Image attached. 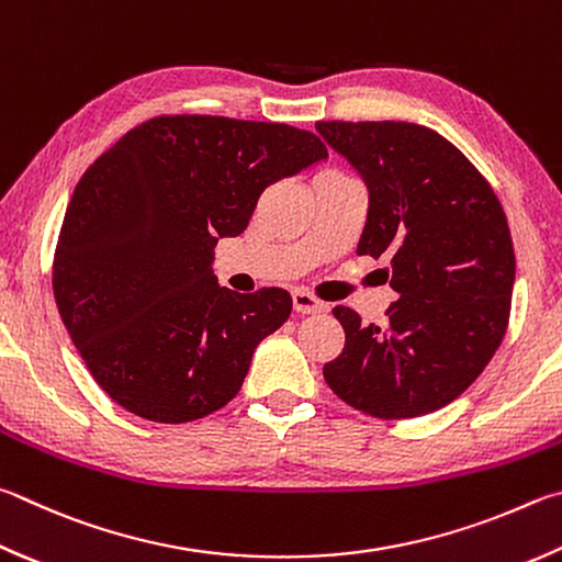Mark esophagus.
I'll return each mask as SVG.
<instances>
[{
	"label": "esophagus",
	"instance_id": "esophagus-1",
	"mask_svg": "<svg viewBox=\"0 0 562 562\" xmlns=\"http://www.w3.org/2000/svg\"><path fill=\"white\" fill-rule=\"evenodd\" d=\"M292 307L297 314H319L326 312V304L319 302L307 290H294L292 292Z\"/></svg>",
	"mask_w": 562,
	"mask_h": 562
}]
</instances>
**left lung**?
Segmentation results:
<instances>
[{
	"instance_id": "left-lung-1",
	"label": "left lung",
	"mask_w": 562,
	"mask_h": 562,
	"mask_svg": "<svg viewBox=\"0 0 562 562\" xmlns=\"http://www.w3.org/2000/svg\"><path fill=\"white\" fill-rule=\"evenodd\" d=\"M369 191L359 255L391 258L383 326L336 307L346 344L324 366L344 403L383 420L427 415L492 361L512 312L516 258L496 193L462 151L413 122H316Z\"/></svg>"
}]
</instances>
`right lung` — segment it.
Wrapping results in <instances>:
<instances>
[{"label": "right lung", "instance_id": "add662e5", "mask_svg": "<svg viewBox=\"0 0 562 562\" xmlns=\"http://www.w3.org/2000/svg\"><path fill=\"white\" fill-rule=\"evenodd\" d=\"M326 157L319 137L280 122L165 115L93 161L66 209L54 294L112 401L177 425L238 395L292 297L221 288L213 250L248 228L270 183Z\"/></svg>", "mask_w": 562, "mask_h": 562}]
</instances>
